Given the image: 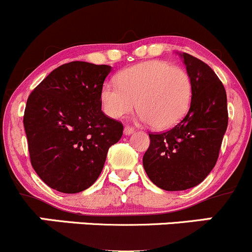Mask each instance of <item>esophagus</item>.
Segmentation results:
<instances>
[{"instance_id":"esophagus-1","label":"esophagus","mask_w":252,"mask_h":252,"mask_svg":"<svg viewBox=\"0 0 252 252\" xmlns=\"http://www.w3.org/2000/svg\"><path fill=\"white\" fill-rule=\"evenodd\" d=\"M133 133H134V128H133V126H126V128H124V134H126V135H130V134H133Z\"/></svg>"}]
</instances>
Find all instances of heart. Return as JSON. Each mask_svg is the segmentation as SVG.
<instances>
[{"instance_id":"b5f03b06","label":"heart","mask_w":252,"mask_h":252,"mask_svg":"<svg viewBox=\"0 0 252 252\" xmlns=\"http://www.w3.org/2000/svg\"><path fill=\"white\" fill-rule=\"evenodd\" d=\"M117 82L102 86L101 103L107 116L123 118L138 102L139 118L156 129L176 126L186 116L192 98L191 77L182 67L153 60L122 70Z\"/></svg>"}]
</instances>
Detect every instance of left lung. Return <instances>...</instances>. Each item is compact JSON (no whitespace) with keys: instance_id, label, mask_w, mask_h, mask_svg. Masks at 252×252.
<instances>
[{"instance_id":"1","label":"left lung","mask_w":252,"mask_h":252,"mask_svg":"<svg viewBox=\"0 0 252 252\" xmlns=\"http://www.w3.org/2000/svg\"><path fill=\"white\" fill-rule=\"evenodd\" d=\"M191 77V106L165 133H150L143 165L154 185L185 191L199 185L216 166L228 126L226 92L216 72L199 59L181 54Z\"/></svg>"}]
</instances>
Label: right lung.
<instances>
[{
  "mask_svg": "<svg viewBox=\"0 0 252 252\" xmlns=\"http://www.w3.org/2000/svg\"><path fill=\"white\" fill-rule=\"evenodd\" d=\"M108 65L71 61L53 70L27 99L23 124L31 163L53 189L77 193L94 185L123 124L102 112Z\"/></svg>",
  "mask_w": 252,
  "mask_h": 252,
  "instance_id": "right-lung-1",
  "label": "right lung"
}]
</instances>
